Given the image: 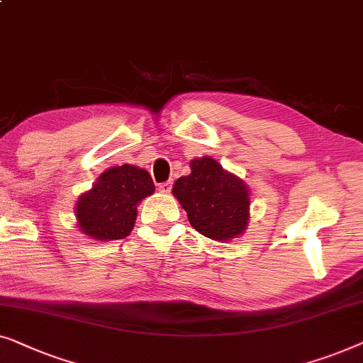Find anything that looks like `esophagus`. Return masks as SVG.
Wrapping results in <instances>:
<instances>
[{
	"label": "esophagus",
	"instance_id": "34e87169",
	"mask_svg": "<svg viewBox=\"0 0 363 363\" xmlns=\"http://www.w3.org/2000/svg\"><path fill=\"white\" fill-rule=\"evenodd\" d=\"M171 187H172V182L171 181H166V182H161L160 186H157V189H160V192H171Z\"/></svg>",
	"mask_w": 363,
	"mask_h": 363
}]
</instances>
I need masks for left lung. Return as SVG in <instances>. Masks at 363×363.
<instances>
[{
	"instance_id": "1",
	"label": "left lung",
	"mask_w": 363,
	"mask_h": 363,
	"mask_svg": "<svg viewBox=\"0 0 363 363\" xmlns=\"http://www.w3.org/2000/svg\"><path fill=\"white\" fill-rule=\"evenodd\" d=\"M191 225L212 240H232L247 230L250 191L211 156L191 161V174L172 186Z\"/></svg>"
}]
</instances>
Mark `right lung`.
<instances>
[{
	"mask_svg": "<svg viewBox=\"0 0 363 363\" xmlns=\"http://www.w3.org/2000/svg\"><path fill=\"white\" fill-rule=\"evenodd\" d=\"M152 192L155 182L146 169L131 164L110 167L79 197L75 217L80 232L101 242L128 237L138 203Z\"/></svg>",
	"mask_w": 363,
	"mask_h": 363,
	"instance_id": "add662e5",
	"label": "right lung"
}]
</instances>
